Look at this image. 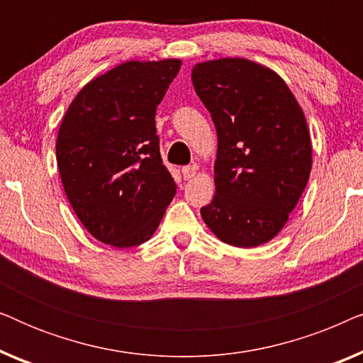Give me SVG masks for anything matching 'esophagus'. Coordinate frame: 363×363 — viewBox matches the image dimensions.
<instances>
[{"mask_svg":"<svg viewBox=\"0 0 363 363\" xmlns=\"http://www.w3.org/2000/svg\"><path fill=\"white\" fill-rule=\"evenodd\" d=\"M196 172H198V167L196 165H186V167L182 168L183 178H185V180H191V178L196 175Z\"/></svg>","mask_w":363,"mask_h":363,"instance_id":"obj_1","label":"esophagus"}]
</instances>
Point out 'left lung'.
Returning <instances> with one entry per match:
<instances>
[{"mask_svg":"<svg viewBox=\"0 0 363 363\" xmlns=\"http://www.w3.org/2000/svg\"><path fill=\"white\" fill-rule=\"evenodd\" d=\"M191 81L218 133L216 195L203 221L228 245L259 246L282 230L309 180L304 112L276 72L247 59L196 64Z\"/></svg>","mask_w":363,"mask_h":363,"instance_id":"1","label":"left lung"}]
</instances>
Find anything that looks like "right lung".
Wrapping results in <instances>:
<instances>
[{
	"instance_id": "right-lung-1",
	"label": "right lung",
	"mask_w": 363,
	"mask_h": 363,
	"mask_svg": "<svg viewBox=\"0 0 363 363\" xmlns=\"http://www.w3.org/2000/svg\"><path fill=\"white\" fill-rule=\"evenodd\" d=\"M180 67L178 59L123 62L89 82L62 118L56 157L64 191L84 228L106 245L150 240L175 196L155 112Z\"/></svg>"
}]
</instances>
